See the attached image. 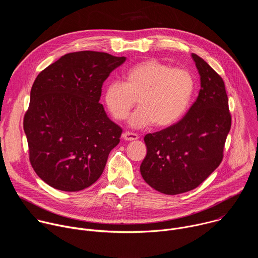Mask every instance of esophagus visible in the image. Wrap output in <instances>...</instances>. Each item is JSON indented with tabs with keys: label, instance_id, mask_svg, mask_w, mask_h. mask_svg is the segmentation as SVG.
<instances>
[{
	"label": "esophagus",
	"instance_id": "34e87169",
	"mask_svg": "<svg viewBox=\"0 0 258 258\" xmlns=\"http://www.w3.org/2000/svg\"><path fill=\"white\" fill-rule=\"evenodd\" d=\"M122 139L125 141H134V140H138L139 136L135 133H131V132H125L122 134Z\"/></svg>",
	"mask_w": 258,
	"mask_h": 258
}]
</instances>
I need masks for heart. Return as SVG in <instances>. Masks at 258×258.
<instances>
[{"label":"heart","mask_w":258,"mask_h":258,"mask_svg":"<svg viewBox=\"0 0 258 258\" xmlns=\"http://www.w3.org/2000/svg\"><path fill=\"white\" fill-rule=\"evenodd\" d=\"M125 83L110 82L104 92V101L111 115L123 120L136 104L140 107L128 119L133 127L152 124L169 126L179 120L188 110L195 89L192 73L156 59L144 60L125 73Z\"/></svg>","instance_id":"1"}]
</instances>
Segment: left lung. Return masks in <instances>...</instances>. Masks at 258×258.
<instances>
[{
    "label": "left lung",
    "instance_id": "left-lung-1",
    "mask_svg": "<svg viewBox=\"0 0 258 258\" xmlns=\"http://www.w3.org/2000/svg\"><path fill=\"white\" fill-rule=\"evenodd\" d=\"M200 76L197 100L178 122L144 138L147 155L140 170L156 191L176 195L197 188L220 164L231 130L223 79L192 54Z\"/></svg>",
    "mask_w": 258,
    "mask_h": 258
}]
</instances>
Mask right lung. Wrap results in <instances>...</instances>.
<instances>
[{
  "mask_svg": "<svg viewBox=\"0 0 258 258\" xmlns=\"http://www.w3.org/2000/svg\"><path fill=\"white\" fill-rule=\"evenodd\" d=\"M125 60L103 52L69 53L36 77L23 128L30 164L49 186L78 192L101 176L122 133L99 103L102 86Z\"/></svg>",
  "mask_w": 258,
  "mask_h": 258,
  "instance_id": "right-lung-1",
  "label": "right lung"
}]
</instances>
